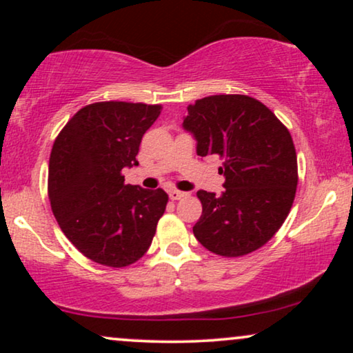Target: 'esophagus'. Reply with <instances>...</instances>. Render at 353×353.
<instances>
[{"mask_svg":"<svg viewBox=\"0 0 353 353\" xmlns=\"http://www.w3.org/2000/svg\"><path fill=\"white\" fill-rule=\"evenodd\" d=\"M188 194L186 192H181V191H178V190H170L168 191V197H170L172 201H180V199H183V197H186Z\"/></svg>","mask_w":353,"mask_h":353,"instance_id":"esophagus-1","label":"esophagus"}]
</instances>
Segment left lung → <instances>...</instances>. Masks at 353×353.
<instances>
[{
    "label": "left lung",
    "instance_id": "8db88e82",
    "mask_svg": "<svg viewBox=\"0 0 353 353\" xmlns=\"http://www.w3.org/2000/svg\"><path fill=\"white\" fill-rule=\"evenodd\" d=\"M183 128L197 156L223 163L225 191H197L202 215L196 239L223 257L250 254L273 238L291 210L297 156L291 133L272 110L245 94H215L188 105Z\"/></svg>",
    "mask_w": 353,
    "mask_h": 353
}]
</instances>
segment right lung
Segmentation results:
<instances>
[{
  "instance_id": "right-lung-1",
  "label": "right lung",
  "mask_w": 353,
  "mask_h": 353,
  "mask_svg": "<svg viewBox=\"0 0 353 353\" xmlns=\"http://www.w3.org/2000/svg\"><path fill=\"white\" fill-rule=\"evenodd\" d=\"M162 105L104 101L85 105L57 134L48 196L62 233L85 257L128 267L143 257L165 212L167 192L127 185L143 134Z\"/></svg>"
}]
</instances>
